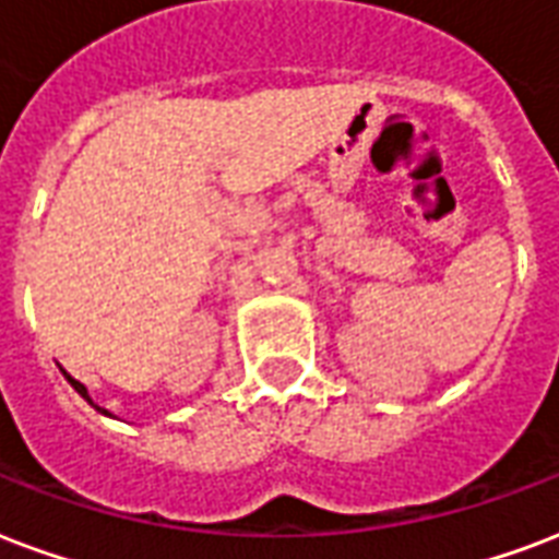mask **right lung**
Wrapping results in <instances>:
<instances>
[{
  "label": "right lung",
  "mask_w": 559,
  "mask_h": 559,
  "mask_svg": "<svg viewBox=\"0 0 559 559\" xmlns=\"http://www.w3.org/2000/svg\"><path fill=\"white\" fill-rule=\"evenodd\" d=\"M63 374H67V372H63ZM67 381L72 383V390H75V393L84 395V399H87V402H91V395H87V386H84V383L75 381V378H70V374H67ZM91 404H93V402H91ZM96 411H102V407H96ZM102 413H105V411H102Z\"/></svg>",
  "instance_id": "1"
}]
</instances>
